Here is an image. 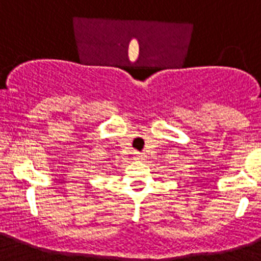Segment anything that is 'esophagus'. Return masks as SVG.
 Segmentation results:
<instances>
[{
    "label": "esophagus",
    "mask_w": 261,
    "mask_h": 261,
    "mask_svg": "<svg viewBox=\"0 0 261 261\" xmlns=\"http://www.w3.org/2000/svg\"><path fill=\"white\" fill-rule=\"evenodd\" d=\"M133 158H135V161H137V162H144L145 158H146V155H145L144 153H138V151H135V154H133Z\"/></svg>",
    "instance_id": "obj_1"
}]
</instances>
